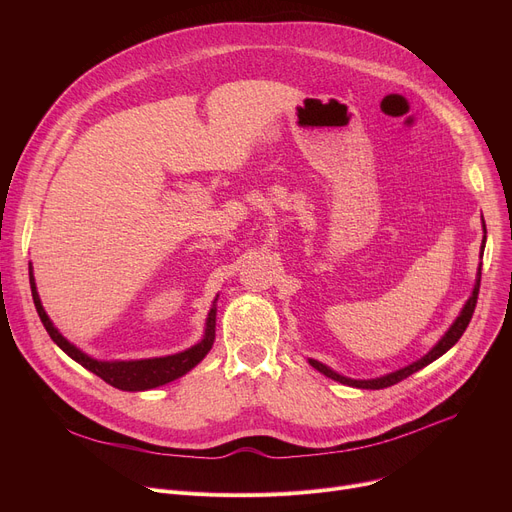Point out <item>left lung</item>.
I'll return each mask as SVG.
<instances>
[{
	"mask_svg": "<svg viewBox=\"0 0 512 512\" xmlns=\"http://www.w3.org/2000/svg\"><path fill=\"white\" fill-rule=\"evenodd\" d=\"M481 226H483V240H481V253L479 257H483V249H486V222H483V215H481ZM479 282H481V263L477 267V278H475V284H473V290H471V297L467 299V303L463 305L459 317H456L452 321V326L446 330V334L432 346V351H429L427 355H423L421 359L409 363L407 367L402 369H396V371H390L386 375H380V378H371V380H353V378H346V375H340L338 371H334L332 367L324 365L317 359H307L311 367H315L319 373H324L326 378L334 380V382H340V384H346V386H353V388H361V390H382V388H388V386H394L398 382H402L405 378H409V375H413L415 371L427 367L429 363H434L436 359H440L444 353H448L450 348L459 342V338L463 336V332L467 330L469 321L473 317V311H475V303H477V294H479Z\"/></svg>",
	"mask_w": 512,
	"mask_h": 512,
	"instance_id": "1",
	"label": "left lung"
}]
</instances>
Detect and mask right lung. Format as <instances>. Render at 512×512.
<instances>
[{"instance_id": "right-lung-1", "label": "right lung", "mask_w": 512, "mask_h": 512, "mask_svg": "<svg viewBox=\"0 0 512 512\" xmlns=\"http://www.w3.org/2000/svg\"><path fill=\"white\" fill-rule=\"evenodd\" d=\"M29 278H31V292H33V301L37 307V313L43 321V326L47 330V334L51 336V340L56 342L62 351L74 359L78 365H83L85 369H89L91 373L99 375L103 382H107L110 386L118 388V390H126V392H143V390H153L157 386L170 384L178 378H182L184 373L191 371L193 367H197L205 355L211 351L213 340H215V315H218V297L213 299V305L207 313L205 319V332L203 338L193 344L186 351H180L176 355H166V357H153V359H130V361H105V359H95L87 353L80 351L78 346H74L70 340H66L60 330L53 326V321L49 319V315L43 309V303L39 299L37 292V282L33 276V265L29 263Z\"/></svg>"}]
</instances>
